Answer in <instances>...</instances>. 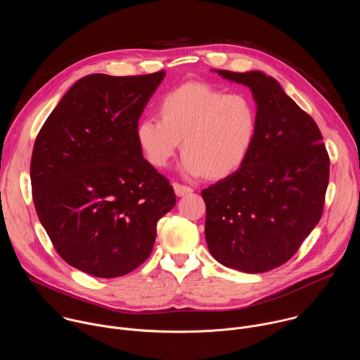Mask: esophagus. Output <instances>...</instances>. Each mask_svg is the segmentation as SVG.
<instances>
[{
    "instance_id": "obj_1",
    "label": "esophagus",
    "mask_w": 360,
    "mask_h": 360,
    "mask_svg": "<svg viewBox=\"0 0 360 360\" xmlns=\"http://www.w3.org/2000/svg\"><path fill=\"white\" fill-rule=\"evenodd\" d=\"M174 189H175L176 196H185V195H189L193 192V189L191 186L181 185V184H174Z\"/></svg>"
}]
</instances>
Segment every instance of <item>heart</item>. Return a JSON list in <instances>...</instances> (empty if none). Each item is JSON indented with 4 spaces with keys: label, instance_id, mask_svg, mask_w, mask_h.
<instances>
[{
    "label": "heart",
    "instance_id": "b5f03b06",
    "mask_svg": "<svg viewBox=\"0 0 360 360\" xmlns=\"http://www.w3.org/2000/svg\"><path fill=\"white\" fill-rule=\"evenodd\" d=\"M158 114L141 118L136 127L140 150L157 169L168 167L182 141L185 175L221 179L245 165L256 143L255 103L205 82H188L165 93Z\"/></svg>",
    "mask_w": 360,
    "mask_h": 360
}]
</instances>
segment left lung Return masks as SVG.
Here are the masks:
<instances>
[{"label": "left lung", "instance_id": "obj_1", "mask_svg": "<svg viewBox=\"0 0 360 360\" xmlns=\"http://www.w3.org/2000/svg\"><path fill=\"white\" fill-rule=\"evenodd\" d=\"M242 83L257 103L253 150L237 172L202 191L210 255L243 273L288 262L318 224L329 181V155L314 118L266 73L216 70Z\"/></svg>", "mask_w": 360, "mask_h": 360}]
</instances>
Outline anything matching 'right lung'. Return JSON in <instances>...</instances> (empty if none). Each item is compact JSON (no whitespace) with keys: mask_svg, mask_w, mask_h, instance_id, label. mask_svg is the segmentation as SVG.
<instances>
[{"mask_svg":"<svg viewBox=\"0 0 360 360\" xmlns=\"http://www.w3.org/2000/svg\"><path fill=\"white\" fill-rule=\"evenodd\" d=\"M165 76L89 75L44 123L32 151L38 217L58 255L100 278L124 276L151 255L174 188L144 160L139 120Z\"/></svg>","mask_w":360,"mask_h":360,"instance_id":"obj_1","label":"right lung"}]
</instances>
